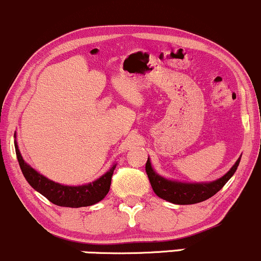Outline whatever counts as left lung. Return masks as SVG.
Instances as JSON below:
<instances>
[{"instance_id":"obj_1","label":"left lung","mask_w":261,"mask_h":261,"mask_svg":"<svg viewBox=\"0 0 261 261\" xmlns=\"http://www.w3.org/2000/svg\"><path fill=\"white\" fill-rule=\"evenodd\" d=\"M239 162H241V158L237 160L227 174L212 182L190 184L168 180L154 171L149 158L145 164V171L149 181H150V185L153 187V191L160 198L175 204H194L208 200L213 195L217 194L219 190L228 182V180L233 176L238 168Z\"/></svg>"}]
</instances>
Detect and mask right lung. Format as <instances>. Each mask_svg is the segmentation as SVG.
<instances>
[{
    "label": "right lung",
    "instance_id": "obj_1",
    "mask_svg": "<svg viewBox=\"0 0 261 261\" xmlns=\"http://www.w3.org/2000/svg\"><path fill=\"white\" fill-rule=\"evenodd\" d=\"M14 148H16L17 159H18L20 170H22L29 185L57 206L72 207V208L92 206V204L103 200L110 191L111 180H112L113 171L116 169V164L108 170L106 174L102 175L93 182L81 186H66L49 180V178L36 171L32 166H29L23 160L17 142H14Z\"/></svg>",
    "mask_w": 261,
    "mask_h": 261
}]
</instances>
